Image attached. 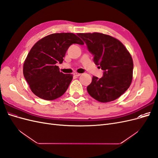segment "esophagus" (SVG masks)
<instances>
[{
  "label": "esophagus",
  "instance_id": "1",
  "mask_svg": "<svg viewBox=\"0 0 158 158\" xmlns=\"http://www.w3.org/2000/svg\"><path fill=\"white\" fill-rule=\"evenodd\" d=\"M74 75L76 76H80L81 75L80 73H74Z\"/></svg>",
  "mask_w": 158,
  "mask_h": 158
}]
</instances>
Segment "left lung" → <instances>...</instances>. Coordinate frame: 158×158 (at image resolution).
<instances>
[{"instance_id": "left-lung-1", "label": "left lung", "mask_w": 158, "mask_h": 158, "mask_svg": "<svg viewBox=\"0 0 158 158\" xmlns=\"http://www.w3.org/2000/svg\"><path fill=\"white\" fill-rule=\"evenodd\" d=\"M94 55V62L104 70L101 78L93 76L87 87L88 94L97 101H114L125 93L132 80L133 60L122 43L111 35L102 33L78 34Z\"/></svg>"}]
</instances>
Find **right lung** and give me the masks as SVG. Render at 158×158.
Here are the masks:
<instances>
[{"label": "right lung", "instance_id": "add662e5", "mask_svg": "<svg viewBox=\"0 0 158 158\" xmlns=\"http://www.w3.org/2000/svg\"><path fill=\"white\" fill-rule=\"evenodd\" d=\"M84 43L73 33H56L36 42L23 63V74L31 92L41 99L54 100L67 90L73 74L60 72L56 63H62L69 47Z\"/></svg>", "mask_w": 158, "mask_h": 158}]
</instances>
